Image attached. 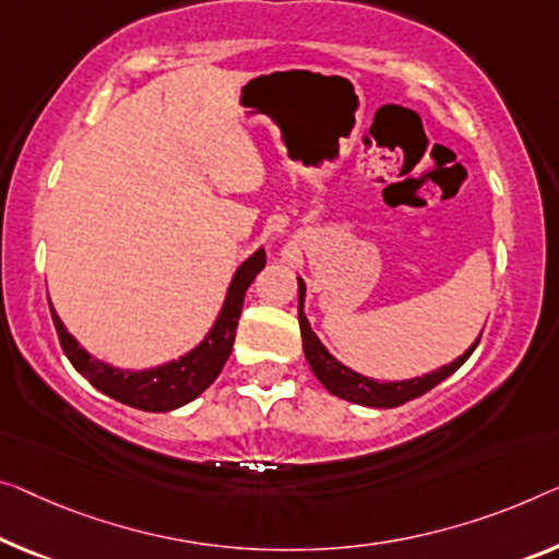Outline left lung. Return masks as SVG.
<instances>
[{"instance_id": "left-lung-1", "label": "left lung", "mask_w": 559, "mask_h": 559, "mask_svg": "<svg viewBox=\"0 0 559 559\" xmlns=\"http://www.w3.org/2000/svg\"><path fill=\"white\" fill-rule=\"evenodd\" d=\"M304 301H306V283L304 278H298V323H301L306 361L316 373V379H319L333 396L346 399V402H354L361 406H373V409H394V406H402L416 396L427 394L429 389H435L447 377H452V373L460 369L466 359H469L481 338L479 333V338L474 341L462 356H456L452 364L439 366L437 371L424 373V377H414L404 381H377V379L364 377V373H356L354 369H348V366L341 364L336 356L329 354V348L323 346L319 336L311 331V323H308L304 313Z\"/></svg>"}]
</instances>
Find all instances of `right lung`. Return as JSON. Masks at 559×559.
<instances>
[{
  "mask_svg": "<svg viewBox=\"0 0 559 559\" xmlns=\"http://www.w3.org/2000/svg\"><path fill=\"white\" fill-rule=\"evenodd\" d=\"M265 265V251L258 248L253 255H248L238 271L233 273V281L228 286L226 301L218 313V319L205 333L195 348L182 354L180 359L153 366V369L130 371L118 369V366L105 364L95 359L93 354L80 346V341L64 329V323L57 311L49 304L52 311V321L60 336L62 352L67 359L85 377L97 391L112 396L115 402L135 406L143 412H173L178 406L193 402L203 391L218 379L223 364L228 361L233 352V341H236V329L240 311H243L246 290L251 286L253 278L263 271Z\"/></svg>",
  "mask_w": 559,
  "mask_h": 559,
  "instance_id": "add662e5",
  "label": "right lung"
}]
</instances>
